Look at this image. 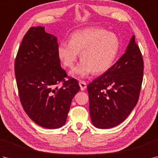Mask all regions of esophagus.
<instances>
[{"instance_id": "1", "label": "esophagus", "mask_w": 158, "mask_h": 158, "mask_svg": "<svg viewBox=\"0 0 158 158\" xmlns=\"http://www.w3.org/2000/svg\"><path fill=\"white\" fill-rule=\"evenodd\" d=\"M79 86H80V88H81V90L83 91V90H85L86 89L87 84L84 81H79Z\"/></svg>"}]
</instances>
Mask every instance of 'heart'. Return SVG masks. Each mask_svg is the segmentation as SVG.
Instances as JSON below:
<instances>
[{
	"label": "heart",
	"instance_id": "obj_1",
	"mask_svg": "<svg viewBox=\"0 0 158 158\" xmlns=\"http://www.w3.org/2000/svg\"><path fill=\"white\" fill-rule=\"evenodd\" d=\"M119 40L112 32L98 28H85L74 32L69 42L60 43L58 55L66 67L73 68L81 52L82 60L70 75L83 78L93 72L102 74L111 68L119 50Z\"/></svg>",
	"mask_w": 158,
	"mask_h": 158
}]
</instances>
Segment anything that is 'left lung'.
<instances>
[{"label":"left lung","instance_id":"1","mask_svg":"<svg viewBox=\"0 0 158 158\" xmlns=\"http://www.w3.org/2000/svg\"><path fill=\"white\" fill-rule=\"evenodd\" d=\"M143 69L141 52L133 35L115 64L88 85L90 117L96 127L110 128L127 118L138 102Z\"/></svg>","mask_w":158,"mask_h":158}]
</instances>
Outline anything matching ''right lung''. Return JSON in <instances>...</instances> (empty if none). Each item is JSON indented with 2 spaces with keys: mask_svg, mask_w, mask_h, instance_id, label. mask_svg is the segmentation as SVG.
Here are the masks:
<instances>
[{
  "mask_svg": "<svg viewBox=\"0 0 158 158\" xmlns=\"http://www.w3.org/2000/svg\"><path fill=\"white\" fill-rule=\"evenodd\" d=\"M57 37L45 27L28 30L23 36L15 62L17 85L23 110L41 127L56 129L64 125L78 81L67 77L60 66ZM64 83L59 89L56 85Z\"/></svg>",
  "mask_w": 158,
  "mask_h": 158,
  "instance_id": "1",
  "label": "right lung"
}]
</instances>
